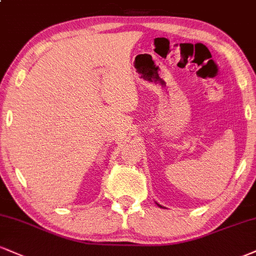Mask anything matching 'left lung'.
Wrapping results in <instances>:
<instances>
[{"mask_svg": "<svg viewBox=\"0 0 256 256\" xmlns=\"http://www.w3.org/2000/svg\"><path fill=\"white\" fill-rule=\"evenodd\" d=\"M158 206H160V205H158Z\"/></svg>", "mask_w": 256, "mask_h": 256, "instance_id": "8db88e82", "label": "left lung"}]
</instances>
